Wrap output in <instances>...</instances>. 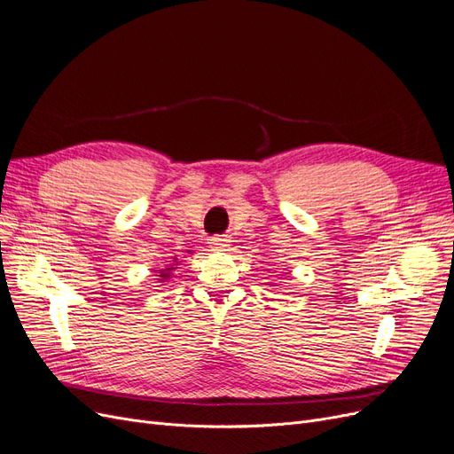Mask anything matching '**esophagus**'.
Segmentation results:
<instances>
[{
	"mask_svg": "<svg viewBox=\"0 0 454 454\" xmlns=\"http://www.w3.org/2000/svg\"><path fill=\"white\" fill-rule=\"evenodd\" d=\"M207 245H209V248L213 250V253H224V250H228V247H230V239L216 236V238H211L207 241Z\"/></svg>",
	"mask_w": 454,
	"mask_h": 454,
	"instance_id": "esophagus-1",
	"label": "esophagus"
}]
</instances>
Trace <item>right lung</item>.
<instances>
[{"mask_svg":"<svg viewBox=\"0 0 454 454\" xmlns=\"http://www.w3.org/2000/svg\"><path fill=\"white\" fill-rule=\"evenodd\" d=\"M176 265H179L177 263V258H174V263H168L166 267H164V270H157V282H166L168 278H170L172 277V271L176 270Z\"/></svg>","mask_w":454,"mask_h":454,"instance_id":"add662e5","label":"right lung"}]
</instances>
